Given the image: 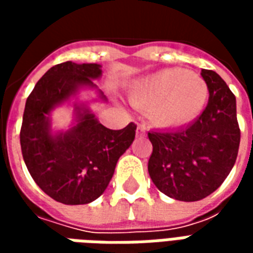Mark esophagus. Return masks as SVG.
I'll return each mask as SVG.
<instances>
[{
  "label": "esophagus",
  "mask_w": 253,
  "mask_h": 253,
  "mask_svg": "<svg viewBox=\"0 0 253 253\" xmlns=\"http://www.w3.org/2000/svg\"><path fill=\"white\" fill-rule=\"evenodd\" d=\"M145 132H146V127L143 126V125H139V126L137 127V135H138V137H142V135H145Z\"/></svg>",
  "instance_id": "obj_1"
}]
</instances>
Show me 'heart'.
Instances as JSON below:
<instances>
[{
  "label": "heart",
  "instance_id": "1",
  "mask_svg": "<svg viewBox=\"0 0 253 253\" xmlns=\"http://www.w3.org/2000/svg\"><path fill=\"white\" fill-rule=\"evenodd\" d=\"M128 96L138 108L150 111L154 125L176 128L190 125L203 112L209 86L195 73L170 67L138 80Z\"/></svg>",
  "mask_w": 253,
  "mask_h": 253
}]
</instances>
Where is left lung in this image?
I'll return each instance as SVG.
<instances>
[{
    "label": "left lung",
    "mask_w": 253,
    "mask_h": 253,
    "mask_svg": "<svg viewBox=\"0 0 253 253\" xmlns=\"http://www.w3.org/2000/svg\"><path fill=\"white\" fill-rule=\"evenodd\" d=\"M209 103L202 115L176 131H152L148 170L154 186L176 201L195 202L221 186L233 168L240 146L236 97L212 70L202 69Z\"/></svg>",
    "instance_id": "1"
}]
</instances>
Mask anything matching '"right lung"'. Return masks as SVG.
<instances>
[{
  "instance_id": "add662e5",
  "label": "right lung",
  "mask_w": 253,
  "mask_h": 253,
  "mask_svg": "<svg viewBox=\"0 0 253 253\" xmlns=\"http://www.w3.org/2000/svg\"><path fill=\"white\" fill-rule=\"evenodd\" d=\"M101 65L59 63L36 83L25 103L20 143L23 159L38 186L63 205H86L97 199L112 179L116 163L130 148L137 126L111 130L100 123L86 103H74V123L54 132L51 112L76 97L81 89H94Z\"/></svg>"
}]
</instances>
